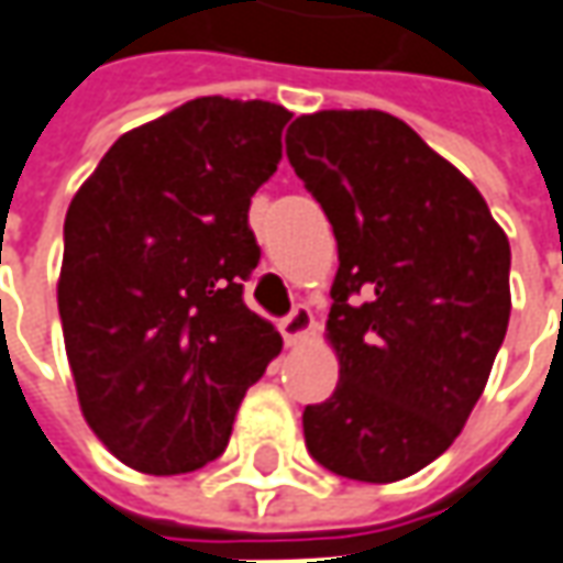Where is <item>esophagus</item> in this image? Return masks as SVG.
I'll return each mask as SVG.
<instances>
[{"instance_id": "esophagus-1", "label": "esophagus", "mask_w": 563, "mask_h": 563, "mask_svg": "<svg viewBox=\"0 0 563 563\" xmlns=\"http://www.w3.org/2000/svg\"><path fill=\"white\" fill-rule=\"evenodd\" d=\"M313 327V313L308 305H296L292 311L286 313L280 320V332L283 339H286V345H298Z\"/></svg>"}]
</instances>
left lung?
<instances>
[{"instance_id": "left-lung-1", "label": "left lung", "mask_w": 563, "mask_h": 563, "mask_svg": "<svg viewBox=\"0 0 563 563\" xmlns=\"http://www.w3.org/2000/svg\"><path fill=\"white\" fill-rule=\"evenodd\" d=\"M289 166L339 243L327 330L339 385L305 407L323 468L410 477L456 441L511 313V250L477 187L382 110H320L286 129Z\"/></svg>"}]
</instances>
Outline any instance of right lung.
I'll list each match as a JSON object with an SVG mask.
<instances>
[{
    "instance_id": "right-lung-1",
    "label": "right lung",
    "mask_w": 563,
    "mask_h": 563,
    "mask_svg": "<svg viewBox=\"0 0 563 563\" xmlns=\"http://www.w3.org/2000/svg\"><path fill=\"white\" fill-rule=\"evenodd\" d=\"M289 110L197 98L104 153L64 218L57 311L82 416L144 474L224 453L283 339L246 308L262 258L252 194L280 163Z\"/></svg>"
}]
</instances>
